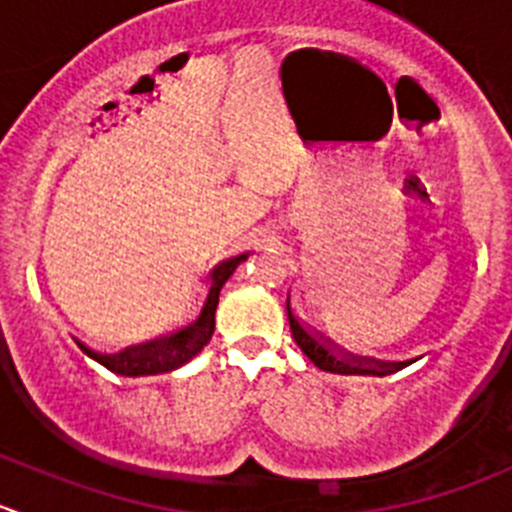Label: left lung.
I'll return each instance as SVG.
<instances>
[{
    "instance_id": "left-lung-1",
    "label": "left lung",
    "mask_w": 512,
    "mask_h": 512,
    "mask_svg": "<svg viewBox=\"0 0 512 512\" xmlns=\"http://www.w3.org/2000/svg\"><path fill=\"white\" fill-rule=\"evenodd\" d=\"M287 317H290V330L295 342L300 345V350L315 362L320 370L327 372H337V375H388V372L400 370L403 362H380V360H370V357H355L347 355V352L337 350L330 340H322V337L312 335L307 332L305 327L297 322V317L292 315L290 310V300H287Z\"/></svg>"
}]
</instances>
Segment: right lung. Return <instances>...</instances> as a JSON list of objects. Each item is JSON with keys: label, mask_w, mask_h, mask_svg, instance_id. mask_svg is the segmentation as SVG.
<instances>
[{"label": "right lung", "mask_w": 512, "mask_h": 512, "mask_svg": "<svg viewBox=\"0 0 512 512\" xmlns=\"http://www.w3.org/2000/svg\"><path fill=\"white\" fill-rule=\"evenodd\" d=\"M247 255L235 257V260H227L222 265H217V270L212 272V287L210 295H207L205 307H202V315L197 317L195 325L185 327V330H177L175 335L160 337L155 342H147V345L127 347L124 352H117V355H99V352L89 350L82 342H77L89 357L104 365L107 370L117 372V375H160V372H170L182 367L185 362H190L202 347L210 342L212 332H215V310L217 302H220V290L227 282V277L235 272V267L245 260Z\"/></svg>", "instance_id": "1"}]
</instances>
